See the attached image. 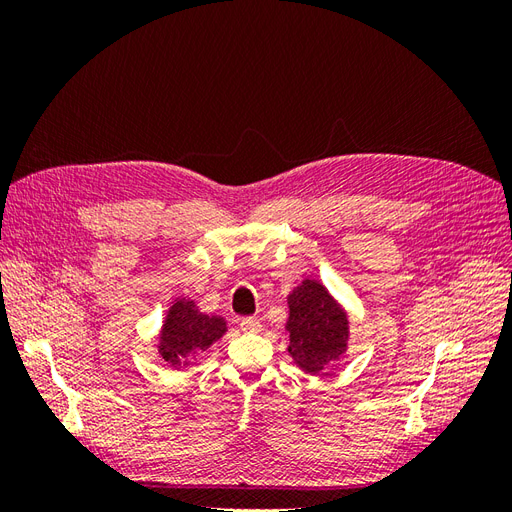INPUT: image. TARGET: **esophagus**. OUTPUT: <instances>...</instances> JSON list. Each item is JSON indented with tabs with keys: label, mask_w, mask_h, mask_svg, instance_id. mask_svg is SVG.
<instances>
[{
	"label": "esophagus",
	"mask_w": 512,
	"mask_h": 512,
	"mask_svg": "<svg viewBox=\"0 0 512 512\" xmlns=\"http://www.w3.org/2000/svg\"><path fill=\"white\" fill-rule=\"evenodd\" d=\"M260 329H262V324L256 318H243L241 320V331L243 333H258Z\"/></svg>",
	"instance_id": "1"
}]
</instances>
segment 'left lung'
<instances>
[{
    "mask_svg": "<svg viewBox=\"0 0 512 512\" xmlns=\"http://www.w3.org/2000/svg\"><path fill=\"white\" fill-rule=\"evenodd\" d=\"M288 354L303 374L318 376L348 354L350 318L344 303L314 277H305L288 297Z\"/></svg>",
    "mask_w": 512,
    "mask_h": 512,
    "instance_id": "1",
    "label": "left lung"
}]
</instances>
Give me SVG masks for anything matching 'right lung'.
<instances>
[{
  "instance_id": "1",
  "label": "right lung",
  "mask_w": 512,
  "mask_h": 512,
  "mask_svg": "<svg viewBox=\"0 0 512 512\" xmlns=\"http://www.w3.org/2000/svg\"><path fill=\"white\" fill-rule=\"evenodd\" d=\"M226 333V318L200 312L192 297H175L164 314L156 348L170 369H190Z\"/></svg>"
}]
</instances>
